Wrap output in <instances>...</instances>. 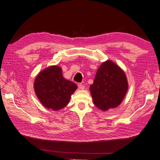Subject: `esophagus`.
I'll return each mask as SVG.
<instances>
[{"mask_svg":"<svg viewBox=\"0 0 160 160\" xmlns=\"http://www.w3.org/2000/svg\"><path fill=\"white\" fill-rule=\"evenodd\" d=\"M78 88H79V90H84V89H85V86L82 85V84H79V85H78Z\"/></svg>","mask_w":160,"mask_h":160,"instance_id":"esophagus-1","label":"esophagus"}]
</instances>
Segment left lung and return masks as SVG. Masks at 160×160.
Segmentation results:
<instances>
[{
  "instance_id": "8db88e82",
  "label": "left lung",
  "mask_w": 160,
  "mask_h": 160,
  "mask_svg": "<svg viewBox=\"0 0 160 160\" xmlns=\"http://www.w3.org/2000/svg\"><path fill=\"white\" fill-rule=\"evenodd\" d=\"M128 90V82L124 70L114 62L107 60L97 69L90 90L94 104L107 112L118 107Z\"/></svg>"
}]
</instances>
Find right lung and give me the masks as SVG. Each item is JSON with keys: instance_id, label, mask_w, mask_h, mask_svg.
Instances as JSON below:
<instances>
[{"instance_id": "obj_1", "label": "right lung", "mask_w": 160, "mask_h": 160, "mask_svg": "<svg viewBox=\"0 0 160 160\" xmlns=\"http://www.w3.org/2000/svg\"><path fill=\"white\" fill-rule=\"evenodd\" d=\"M78 87L63 76L59 66H50L40 71L35 78V94L44 107L59 111L68 104Z\"/></svg>"}]
</instances>
